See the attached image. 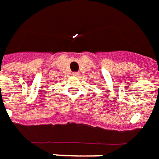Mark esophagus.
<instances>
[{
    "mask_svg": "<svg viewBox=\"0 0 159 159\" xmlns=\"http://www.w3.org/2000/svg\"><path fill=\"white\" fill-rule=\"evenodd\" d=\"M72 75L74 76V77H77L78 75H79V73H77V72H74V73H72Z\"/></svg>",
    "mask_w": 159,
    "mask_h": 159,
    "instance_id": "obj_1",
    "label": "esophagus"
}]
</instances>
